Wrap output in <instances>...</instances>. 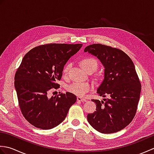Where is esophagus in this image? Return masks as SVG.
Here are the masks:
<instances>
[{"instance_id": "34e87169", "label": "esophagus", "mask_w": 154, "mask_h": 154, "mask_svg": "<svg viewBox=\"0 0 154 154\" xmlns=\"http://www.w3.org/2000/svg\"><path fill=\"white\" fill-rule=\"evenodd\" d=\"M77 101H81V102H86L87 100L85 99H83V98L81 97H78L77 98Z\"/></svg>"}]
</instances>
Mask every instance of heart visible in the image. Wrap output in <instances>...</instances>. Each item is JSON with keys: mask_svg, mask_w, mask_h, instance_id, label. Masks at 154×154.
I'll use <instances>...</instances> for the list:
<instances>
[{"mask_svg": "<svg viewBox=\"0 0 154 154\" xmlns=\"http://www.w3.org/2000/svg\"><path fill=\"white\" fill-rule=\"evenodd\" d=\"M81 64L85 71L89 72V71H94L97 67V62L95 59L93 57H86L83 59L81 61ZM71 67V63H67L63 69V74L64 76H66L69 71ZM67 89L71 93H73L77 96H84L87 93L91 90V86L88 83L75 82L70 84L67 87Z\"/></svg>", "mask_w": 154, "mask_h": 154, "instance_id": "b5f03b06", "label": "heart"}]
</instances>
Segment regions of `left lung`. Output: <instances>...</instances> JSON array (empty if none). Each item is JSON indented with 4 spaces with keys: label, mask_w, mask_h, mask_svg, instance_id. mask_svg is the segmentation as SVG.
I'll list each match as a JSON object with an SVG mask.
<instances>
[{
    "label": "left lung",
    "mask_w": 154,
    "mask_h": 154,
    "mask_svg": "<svg viewBox=\"0 0 154 154\" xmlns=\"http://www.w3.org/2000/svg\"><path fill=\"white\" fill-rule=\"evenodd\" d=\"M84 51L97 57L104 66V79L97 93L108 97L92 100L97 110L88 114V122L103 134L119 132L132 122L139 102L141 84L134 64L123 51L108 45L94 44Z\"/></svg>",
    "instance_id": "1"
}]
</instances>
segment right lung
<instances>
[{
	"label": "right lung",
	"instance_id": "obj_1",
	"mask_svg": "<svg viewBox=\"0 0 154 154\" xmlns=\"http://www.w3.org/2000/svg\"><path fill=\"white\" fill-rule=\"evenodd\" d=\"M83 44H49L32 49L23 57L16 72L14 87L21 112L38 128L49 130L65 120L69 108L76 102L73 93L49 97L52 88L60 87L63 69Z\"/></svg>",
	"mask_w": 154,
	"mask_h": 154
}]
</instances>
